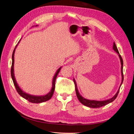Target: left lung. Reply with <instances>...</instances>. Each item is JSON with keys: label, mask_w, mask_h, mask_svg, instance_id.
<instances>
[{"label": "left lung", "mask_w": 134, "mask_h": 134, "mask_svg": "<svg viewBox=\"0 0 134 134\" xmlns=\"http://www.w3.org/2000/svg\"><path fill=\"white\" fill-rule=\"evenodd\" d=\"M113 49L114 50L117 54H118V55L120 58V62H121V76H122V82H121V83L120 84V86L119 88L118 91L117 92V93L115 94V95L113 96L112 98H109L107 100H90V99H87L86 98H84L82 96L80 95V94L79 92V91L78 90V88H77V85L76 83V82L74 79H73V81L75 84V91H76V96L77 98H78L80 102L81 103H82L83 105L86 106H87L88 107L90 108H99L102 106H105L109 103H111L112 102H113L114 100L118 95L119 93V91H120V87L122 85V83H123V80H124V75H123V60L122 59V57H121V55L119 54V52L118 51V49L116 47V45L115 42H113Z\"/></svg>", "instance_id": "8db88e82"}]
</instances>
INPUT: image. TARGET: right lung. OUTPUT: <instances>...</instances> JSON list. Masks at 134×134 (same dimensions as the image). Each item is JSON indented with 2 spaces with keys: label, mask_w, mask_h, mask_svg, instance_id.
Masks as SVG:
<instances>
[{
  "label": "right lung",
  "mask_w": 134,
  "mask_h": 134,
  "mask_svg": "<svg viewBox=\"0 0 134 134\" xmlns=\"http://www.w3.org/2000/svg\"><path fill=\"white\" fill-rule=\"evenodd\" d=\"M21 40H19V42H18L17 44L16 45L15 47L14 48V49L13 50V54H12V67H11V76L12 80L13 81V83L14 84V86L16 88V90H17V92L18 93V94L22 96L23 98H24L25 99L28 100L29 102H31V103H42V102H46V101L49 100L51 98V97L54 94V92L55 91V81H56V77H57L59 72H60L61 68H62V66L60 68H59L58 70L56 71L55 74L54 76V78L52 79V88L51 90L50 91L49 93H48L47 94L44 95V96H34V95H31L30 94H28V93H26V92H25L24 91H23L20 87L18 86V85L16 82V80L14 76V52H15V50L16 47H17V45L18 44V43H19Z\"/></svg>",
  "instance_id": "1"
}]
</instances>
